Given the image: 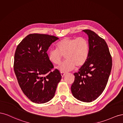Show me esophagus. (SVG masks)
<instances>
[{"label": "esophagus", "mask_w": 123, "mask_h": 123, "mask_svg": "<svg viewBox=\"0 0 123 123\" xmlns=\"http://www.w3.org/2000/svg\"><path fill=\"white\" fill-rule=\"evenodd\" d=\"M61 76H62V77H63L65 76V73L61 72Z\"/></svg>", "instance_id": "1"}]
</instances>
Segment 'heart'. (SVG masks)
<instances>
[{"mask_svg": "<svg viewBox=\"0 0 123 123\" xmlns=\"http://www.w3.org/2000/svg\"><path fill=\"white\" fill-rule=\"evenodd\" d=\"M89 51L88 41L83 37H65L57 44V48H52L48 53V59L55 64H59L64 55L66 59L59 66L61 72L70 71L81 67L85 63Z\"/></svg>", "mask_w": 123, "mask_h": 123, "instance_id": "obj_1", "label": "heart"}]
</instances>
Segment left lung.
Segmentation results:
<instances>
[{
	"instance_id": "1",
	"label": "left lung",
	"mask_w": 123,
	"mask_h": 123,
	"mask_svg": "<svg viewBox=\"0 0 123 123\" xmlns=\"http://www.w3.org/2000/svg\"><path fill=\"white\" fill-rule=\"evenodd\" d=\"M83 31L89 37V51L86 63L74 73L75 80L71 86L74 97L83 102L97 99L107 84L112 61L107 44L94 31Z\"/></svg>"
}]
</instances>
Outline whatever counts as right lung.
Segmentation results:
<instances>
[{"mask_svg":"<svg viewBox=\"0 0 123 123\" xmlns=\"http://www.w3.org/2000/svg\"><path fill=\"white\" fill-rule=\"evenodd\" d=\"M58 39L48 34H30L16 49L14 71L23 93L33 103L50 100L62 78L57 69L51 72L54 65L47 54L51 44Z\"/></svg>","mask_w":123,"mask_h":123,"instance_id":"right-lung-1","label":"right lung"}]
</instances>
